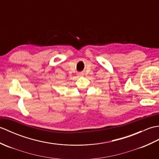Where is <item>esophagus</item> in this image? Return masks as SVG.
I'll return each instance as SVG.
<instances>
[{
	"instance_id": "obj_1",
	"label": "esophagus",
	"mask_w": 159,
	"mask_h": 159,
	"mask_svg": "<svg viewBox=\"0 0 159 159\" xmlns=\"http://www.w3.org/2000/svg\"><path fill=\"white\" fill-rule=\"evenodd\" d=\"M77 75H78L79 76H82V75H84V74H83L82 73H79L78 74H77Z\"/></svg>"
}]
</instances>
